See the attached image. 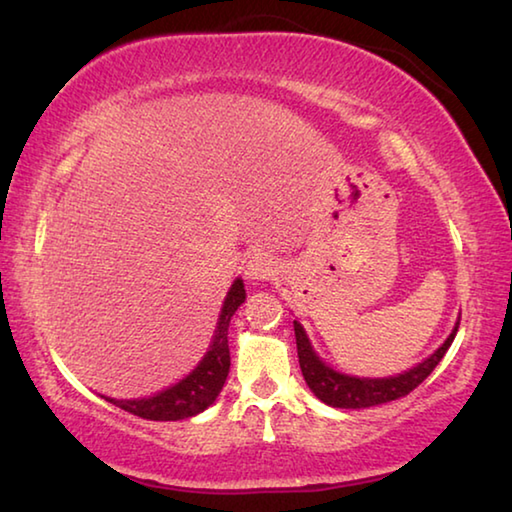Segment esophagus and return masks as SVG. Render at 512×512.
Returning <instances> with one entry per match:
<instances>
[{
    "instance_id": "obj_1",
    "label": "esophagus",
    "mask_w": 512,
    "mask_h": 512,
    "mask_svg": "<svg viewBox=\"0 0 512 512\" xmlns=\"http://www.w3.org/2000/svg\"><path fill=\"white\" fill-rule=\"evenodd\" d=\"M279 267H276L274 258H270L267 254H254L247 261L245 274L249 281H270L272 276H276Z\"/></svg>"
}]
</instances>
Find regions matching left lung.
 Returning <instances> with one entry per match:
<instances>
[{
    "label": "left lung",
    "mask_w": 512,
    "mask_h": 512,
    "mask_svg": "<svg viewBox=\"0 0 512 512\" xmlns=\"http://www.w3.org/2000/svg\"><path fill=\"white\" fill-rule=\"evenodd\" d=\"M458 324L460 320L456 322L454 331L449 333L445 345L426 360H422L420 365H415L413 370L397 376H388V379H358V376H347V374L335 372L329 365L322 363L320 356H317L311 347V340H308L304 326L295 320V338H297V356H299L301 374H304L308 388L315 392V397L324 401L326 406L370 408V406L388 404V401L401 399L406 397L408 392H413L417 385H420L426 376L435 370V365L440 363L442 356H445L447 349L451 347V342H454Z\"/></svg>",
    "instance_id": "8db88e82"
}]
</instances>
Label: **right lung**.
Segmentation results:
<instances>
[{
	"mask_svg": "<svg viewBox=\"0 0 512 512\" xmlns=\"http://www.w3.org/2000/svg\"><path fill=\"white\" fill-rule=\"evenodd\" d=\"M245 297V283L236 279L229 290V295L224 299L220 322H217V329L213 335V345L206 351L204 360H201L186 379L149 399H104L111 401L117 408L127 410L131 415H138L142 420L154 422L188 420V417L206 410L217 399V395H220L226 376H229L231 356L229 338H226V335H229L231 317L238 311Z\"/></svg>",
	"mask_w": 512,
	"mask_h": 512,
	"instance_id": "obj_1",
	"label": "right lung"
}]
</instances>
